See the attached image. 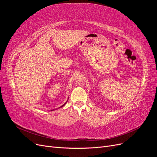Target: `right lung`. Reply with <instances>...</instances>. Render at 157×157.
I'll list each match as a JSON object with an SVG mask.
<instances>
[{"mask_svg":"<svg viewBox=\"0 0 157 157\" xmlns=\"http://www.w3.org/2000/svg\"><path fill=\"white\" fill-rule=\"evenodd\" d=\"M67 101H66V102H65V103L63 104V105H61V107H59V108H61V107H63V106H64V105H65V103H67ZM51 111H54V109H53V110H51Z\"/></svg>","mask_w":157,"mask_h":157,"instance_id":"obj_1","label":"right lung"}]
</instances>
